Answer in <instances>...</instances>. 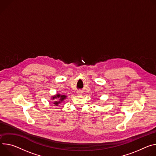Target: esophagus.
Instances as JSON below:
<instances>
[{
    "mask_svg": "<svg viewBox=\"0 0 156 156\" xmlns=\"http://www.w3.org/2000/svg\"><path fill=\"white\" fill-rule=\"evenodd\" d=\"M77 94L79 95V94H82V92L81 91H78L77 92Z\"/></svg>",
    "mask_w": 156,
    "mask_h": 156,
    "instance_id": "34e87169",
    "label": "esophagus"
}]
</instances>
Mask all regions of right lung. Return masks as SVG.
Listing matches in <instances>:
<instances>
[{
  "label": "right lung",
  "instance_id": "1",
  "mask_svg": "<svg viewBox=\"0 0 156 156\" xmlns=\"http://www.w3.org/2000/svg\"><path fill=\"white\" fill-rule=\"evenodd\" d=\"M52 98H53L52 99H53V100H54V99L59 100H57V101H55V103H54L55 105L58 106L59 103H60L61 101H62L66 98V96H65V95H61L60 94H57L56 95L53 96Z\"/></svg>",
  "mask_w": 156,
  "mask_h": 156
}]
</instances>
